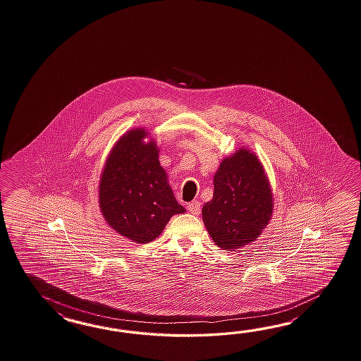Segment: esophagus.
Wrapping results in <instances>:
<instances>
[{
	"mask_svg": "<svg viewBox=\"0 0 361 361\" xmlns=\"http://www.w3.org/2000/svg\"><path fill=\"white\" fill-rule=\"evenodd\" d=\"M186 209H188V212H190V214L198 215V214L201 212V203L198 202V201H193V202H190L188 204Z\"/></svg>",
	"mask_w": 361,
	"mask_h": 361,
	"instance_id": "obj_1",
	"label": "esophagus"
}]
</instances>
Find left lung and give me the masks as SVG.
<instances>
[{"label": "left lung", "instance_id": "1", "mask_svg": "<svg viewBox=\"0 0 361 361\" xmlns=\"http://www.w3.org/2000/svg\"><path fill=\"white\" fill-rule=\"evenodd\" d=\"M273 214V194L264 167L249 149L226 158L214 176V195L202 209L214 243L238 249L261 235Z\"/></svg>", "mask_w": 361, "mask_h": 361}]
</instances>
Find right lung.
I'll return each instance as SVG.
<instances>
[{
  "label": "right lung",
  "mask_w": 361,
  "mask_h": 361,
  "mask_svg": "<svg viewBox=\"0 0 361 361\" xmlns=\"http://www.w3.org/2000/svg\"><path fill=\"white\" fill-rule=\"evenodd\" d=\"M147 135L145 129H135L117 141L99 185V204L106 223L138 244L155 240L172 215L185 212L159 163L157 143L143 142Z\"/></svg>",
  "instance_id": "1"
}]
</instances>
